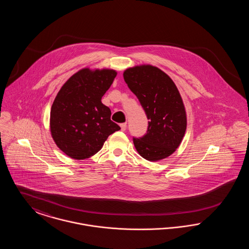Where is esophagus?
Wrapping results in <instances>:
<instances>
[{"instance_id":"1","label":"esophagus","mask_w":249,"mask_h":249,"mask_svg":"<svg viewBox=\"0 0 249 249\" xmlns=\"http://www.w3.org/2000/svg\"><path fill=\"white\" fill-rule=\"evenodd\" d=\"M120 128H121L122 131H124V130H126V128H127V123H121L120 124Z\"/></svg>"}]
</instances>
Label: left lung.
I'll list each match as a JSON object with an SVG mask.
<instances>
[{
  "mask_svg": "<svg viewBox=\"0 0 249 249\" xmlns=\"http://www.w3.org/2000/svg\"><path fill=\"white\" fill-rule=\"evenodd\" d=\"M123 77L149 119L146 134L133 139L137 152L149 161L168 158L187 130L186 108L178 87L167 73L150 64L130 67Z\"/></svg>",
  "mask_w": 249,
  "mask_h": 249,
  "instance_id": "8db88e82",
  "label": "left lung"
}]
</instances>
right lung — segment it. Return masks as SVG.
I'll return each instance as SVG.
<instances>
[{"label": "right lung", "mask_w": 249, "mask_h": 249, "mask_svg": "<svg viewBox=\"0 0 249 249\" xmlns=\"http://www.w3.org/2000/svg\"><path fill=\"white\" fill-rule=\"evenodd\" d=\"M118 72L83 68L63 84L50 111V133L59 149L73 160H85L101 150L108 136L120 130L111 120L102 97Z\"/></svg>", "instance_id": "obj_1"}]
</instances>
